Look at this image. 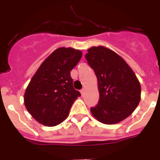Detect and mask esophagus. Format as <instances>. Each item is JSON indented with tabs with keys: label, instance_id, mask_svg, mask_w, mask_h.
Instances as JSON below:
<instances>
[{
	"label": "esophagus",
	"instance_id": "1",
	"mask_svg": "<svg viewBox=\"0 0 160 160\" xmlns=\"http://www.w3.org/2000/svg\"><path fill=\"white\" fill-rule=\"evenodd\" d=\"M80 92H81L82 95H83V94H84V92H85V89H84V88L82 89V90H80Z\"/></svg>",
	"mask_w": 160,
	"mask_h": 160
}]
</instances>
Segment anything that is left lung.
<instances>
[{
    "label": "left lung",
    "mask_w": 160,
    "mask_h": 160,
    "mask_svg": "<svg viewBox=\"0 0 160 160\" xmlns=\"http://www.w3.org/2000/svg\"><path fill=\"white\" fill-rule=\"evenodd\" d=\"M87 51L85 57L95 73L99 91V101L90 111L102 123H118L138 105L140 83L128 63L113 50L94 46Z\"/></svg>",
    "instance_id": "obj_1"
}]
</instances>
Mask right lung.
I'll return each mask as SVG.
<instances>
[{
	"instance_id": "right-lung-1",
	"label": "right lung",
	"mask_w": 160,
	"mask_h": 160,
	"mask_svg": "<svg viewBox=\"0 0 160 160\" xmlns=\"http://www.w3.org/2000/svg\"><path fill=\"white\" fill-rule=\"evenodd\" d=\"M82 54L73 48H58L38 68L24 96L25 107L38 122L54 127L67 118L73 102L81 96L73 88L70 71Z\"/></svg>"
}]
</instances>
